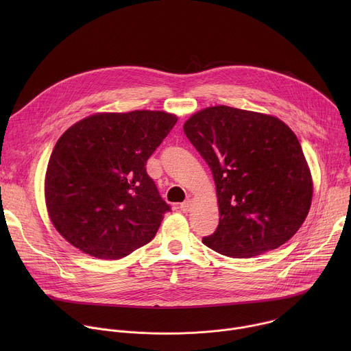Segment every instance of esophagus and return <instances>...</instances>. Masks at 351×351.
Listing matches in <instances>:
<instances>
[{
  "label": "esophagus",
  "mask_w": 351,
  "mask_h": 351,
  "mask_svg": "<svg viewBox=\"0 0 351 351\" xmlns=\"http://www.w3.org/2000/svg\"><path fill=\"white\" fill-rule=\"evenodd\" d=\"M180 210H182L183 213H187V211L191 210V202H190V199H186V202H183V203L180 204Z\"/></svg>",
  "instance_id": "obj_1"
}]
</instances>
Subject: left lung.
Masks as SVG:
<instances>
[{
    "label": "left lung",
    "mask_w": 351,
    "mask_h": 351,
    "mask_svg": "<svg viewBox=\"0 0 351 351\" xmlns=\"http://www.w3.org/2000/svg\"><path fill=\"white\" fill-rule=\"evenodd\" d=\"M183 130L211 168L219 207L203 243L250 258L285 244L303 225L313 179L302 145L280 119L226 106L195 112Z\"/></svg>",
    "instance_id": "1"
}]
</instances>
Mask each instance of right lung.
<instances>
[{
    "mask_svg": "<svg viewBox=\"0 0 351 351\" xmlns=\"http://www.w3.org/2000/svg\"><path fill=\"white\" fill-rule=\"evenodd\" d=\"M176 121L164 111L94 114L60 137L44 194L66 241L91 257L119 260L154 239L171 207L145 164Z\"/></svg>",
    "mask_w": 351,
    "mask_h": 351,
    "instance_id": "right-lung-1",
    "label": "right lung"
}]
</instances>
